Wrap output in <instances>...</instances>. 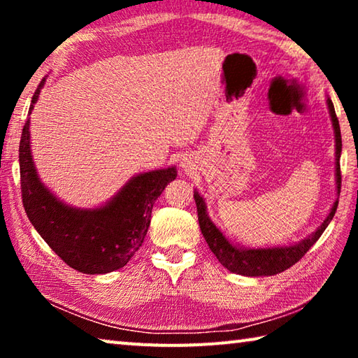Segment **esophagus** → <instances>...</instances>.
Returning a JSON list of instances; mask_svg holds the SVG:
<instances>
[{
	"label": "esophagus",
	"instance_id": "1",
	"mask_svg": "<svg viewBox=\"0 0 358 358\" xmlns=\"http://www.w3.org/2000/svg\"><path fill=\"white\" fill-rule=\"evenodd\" d=\"M183 166H186V164H183Z\"/></svg>",
	"mask_w": 358,
	"mask_h": 358
}]
</instances>
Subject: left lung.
<instances>
[{"label":"left lung","instance_id":"8db88e82","mask_svg":"<svg viewBox=\"0 0 358 358\" xmlns=\"http://www.w3.org/2000/svg\"><path fill=\"white\" fill-rule=\"evenodd\" d=\"M329 104L333 129H335V142H336V185L338 192L341 191V167H339V157H341V131H339V121L336 118L335 107L333 102L327 99ZM194 201L197 205V216H199V226L203 234L205 240L210 246L211 252L215 254L216 259L220 260L222 266H226L229 271L237 275L245 276H271L281 271L287 270L294 264L305 256L310 251V248L316 243L320 235L324 234V230L329 226L331 217L335 216L338 208V201L333 203L330 215L327 216V220L322 222V226H319L316 232L310 237L305 238L300 243L292 246H281V248H260V250H241V248L234 246L230 241L224 237L213 222L210 221L205 210V202L201 197V194L194 191Z\"/></svg>","mask_w":358,"mask_h":358}]
</instances>
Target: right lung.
<instances>
[{
  "label": "right lung",
  "mask_w": 358,
  "mask_h": 358,
  "mask_svg": "<svg viewBox=\"0 0 358 358\" xmlns=\"http://www.w3.org/2000/svg\"><path fill=\"white\" fill-rule=\"evenodd\" d=\"M44 82L42 78L33 94L29 113ZM19 162L22 201L28 220L63 262L88 275L108 273L129 262L143 243L156 199L177 177L175 167L145 172L129 180L104 207H68L38 178L29 150V120L22 131Z\"/></svg>",
  "instance_id": "1"
}]
</instances>
